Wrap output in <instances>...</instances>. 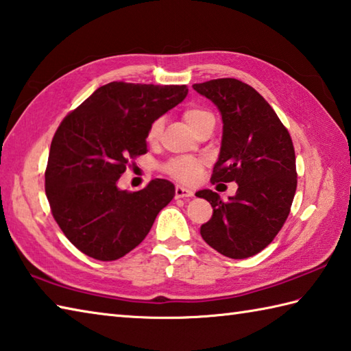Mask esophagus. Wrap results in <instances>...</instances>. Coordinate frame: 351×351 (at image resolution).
Masks as SVG:
<instances>
[{
    "instance_id": "esophagus-1",
    "label": "esophagus",
    "mask_w": 351,
    "mask_h": 351,
    "mask_svg": "<svg viewBox=\"0 0 351 351\" xmlns=\"http://www.w3.org/2000/svg\"><path fill=\"white\" fill-rule=\"evenodd\" d=\"M193 196V190L190 189H185L182 185H176L175 189V197L180 199V197H191Z\"/></svg>"
}]
</instances>
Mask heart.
Returning a JSON list of instances; mask_svg holds the SVG:
<instances>
[{"mask_svg": "<svg viewBox=\"0 0 351 351\" xmlns=\"http://www.w3.org/2000/svg\"><path fill=\"white\" fill-rule=\"evenodd\" d=\"M184 120L187 123L189 128L196 132V130L201 128L205 121L208 120H215L211 112L205 111L202 108H189L185 109L184 114ZM162 120H155L152 123V126L149 129L147 134V140L149 141H155L158 136H160L161 130H162ZM204 160L201 158H191V156H181V158H173L170 160L166 166H164V170L166 173H169L171 178L181 181V182H193L196 178L201 173V170L204 167Z\"/></svg>", "mask_w": 351, "mask_h": 351, "instance_id": "1", "label": "heart"}]
</instances>
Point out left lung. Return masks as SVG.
Here are the masks:
<instances>
[{
    "label": "left lung",
    "mask_w": 351,
    "mask_h": 351,
    "mask_svg": "<svg viewBox=\"0 0 351 351\" xmlns=\"http://www.w3.org/2000/svg\"><path fill=\"white\" fill-rule=\"evenodd\" d=\"M193 89L222 115L221 152L211 182H237L228 202L213 190L197 191L213 207L201 236L226 257H252L272 242L289 216L297 190L291 135L269 103L243 82L216 79Z\"/></svg>",
    "instance_id": "1"
}]
</instances>
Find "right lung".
<instances>
[{
	"instance_id": "add662e5",
	"label": "right lung",
	"mask_w": 351,
	"mask_h": 351,
	"mask_svg": "<svg viewBox=\"0 0 351 351\" xmlns=\"http://www.w3.org/2000/svg\"><path fill=\"white\" fill-rule=\"evenodd\" d=\"M187 93L185 85L111 82L62 120L48 155L45 193L54 221L79 251L101 262L126 256L173 199L167 180L132 193L117 181L129 158L147 152L152 123Z\"/></svg>"
}]
</instances>
